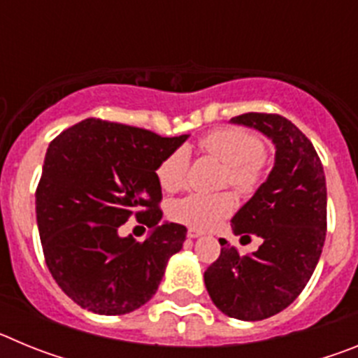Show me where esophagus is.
Masks as SVG:
<instances>
[{
  "instance_id": "obj_1",
  "label": "esophagus",
  "mask_w": 358,
  "mask_h": 358,
  "mask_svg": "<svg viewBox=\"0 0 358 358\" xmlns=\"http://www.w3.org/2000/svg\"><path fill=\"white\" fill-rule=\"evenodd\" d=\"M186 235H188V238H199V236H202L204 233H202L201 229H194V227H189Z\"/></svg>"
}]
</instances>
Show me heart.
Masks as SVG:
<instances>
[{
  "mask_svg": "<svg viewBox=\"0 0 358 358\" xmlns=\"http://www.w3.org/2000/svg\"><path fill=\"white\" fill-rule=\"evenodd\" d=\"M206 156L222 161V182L235 188L240 195H251L262 185L265 159L264 143L256 134L240 127H222L211 131L199 141ZM189 157L185 148H177L161 161L157 179L166 192H177L188 179ZM235 210V199L229 192L220 194H189L170 204V217L176 222L194 229H211Z\"/></svg>",
  "mask_w": 358,
  "mask_h": 358,
  "instance_id": "1",
  "label": "heart"
}]
</instances>
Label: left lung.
Listing matches in <instances>:
<instances>
[{
    "instance_id": "1",
    "label": "left lung",
    "mask_w": 358,
    "mask_h": 358,
    "mask_svg": "<svg viewBox=\"0 0 358 358\" xmlns=\"http://www.w3.org/2000/svg\"><path fill=\"white\" fill-rule=\"evenodd\" d=\"M231 122L271 138L276 161L231 220L235 235L260 236L262 245L242 256L220 238V256L206 268L204 283L220 312L262 321L285 310L314 274L327 238V179L312 141L290 120L245 113Z\"/></svg>"
}]
</instances>
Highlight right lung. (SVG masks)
<instances>
[{
  "label": "right lung",
  "mask_w": 358,
  "mask_h": 358,
  "mask_svg": "<svg viewBox=\"0 0 358 358\" xmlns=\"http://www.w3.org/2000/svg\"><path fill=\"white\" fill-rule=\"evenodd\" d=\"M186 138L87 118L50 143L36 189L37 227L53 280L82 308L122 315L156 294L186 240L181 224H157L156 170ZM129 216L155 227L145 243L117 235Z\"/></svg>",
  "instance_id": "add662e5"
}]
</instances>
